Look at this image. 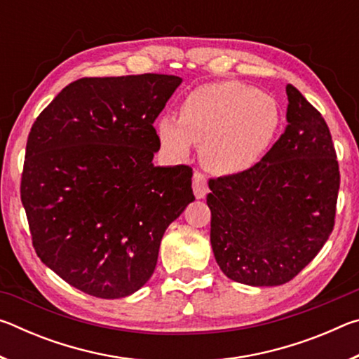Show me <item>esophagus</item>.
Segmentation results:
<instances>
[{
	"mask_svg": "<svg viewBox=\"0 0 359 359\" xmlns=\"http://www.w3.org/2000/svg\"><path fill=\"white\" fill-rule=\"evenodd\" d=\"M209 191L208 180H205V175L199 171H194L193 174V193L198 199H203Z\"/></svg>",
	"mask_w": 359,
	"mask_h": 359,
	"instance_id": "34e87169",
	"label": "esophagus"
}]
</instances>
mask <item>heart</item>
Returning a JSON list of instances; mask_svg holds the SVG:
<instances>
[{"instance_id": "b5f03b06", "label": "heart", "mask_w": 359, "mask_h": 359, "mask_svg": "<svg viewBox=\"0 0 359 359\" xmlns=\"http://www.w3.org/2000/svg\"><path fill=\"white\" fill-rule=\"evenodd\" d=\"M280 125L274 98L242 82L199 85L185 96L180 117L161 115L156 135L171 158L184 160L193 144L203 145V161L223 175L241 174L264 155Z\"/></svg>"}]
</instances>
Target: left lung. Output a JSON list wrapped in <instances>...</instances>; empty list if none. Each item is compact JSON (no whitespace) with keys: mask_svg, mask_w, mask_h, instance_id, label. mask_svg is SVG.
<instances>
[{"mask_svg":"<svg viewBox=\"0 0 359 359\" xmlns=\"http://www.w3.org/2000/svg\"><path fill=\"white\" fill-rule=\"evenodd\" d=\"M287 128L253 168L210 179V244L223 274L250 287L296 277L334 228L340 185L321 114L287 85Z\"/></svg>","mask_w":359,"mask_h":359,"instance_id":"obj_1","label":"left lung"}]
</instances>
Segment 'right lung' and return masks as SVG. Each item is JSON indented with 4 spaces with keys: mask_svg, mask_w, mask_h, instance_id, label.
I'll return each instance as SVG.
<instances>
[{
    "mask_svg": "<svg viewBox=\"0 0 359 359\" xmlns=\"http://www.w3.org/2000/svg\"><path fill=\"white\" fill-rule=\"evenodd\" d=\"M177 76L83 77L32 126L20 196L33 247L71 287L102 299L147 283L166 228L194 201L190 166H155L154 121Z\"/></svg>",
    "mask_w": 359,
    "mask_h": 359,
    "instance_id": "right-lung-1",
    "label": "right lung"
}]
</instances>
